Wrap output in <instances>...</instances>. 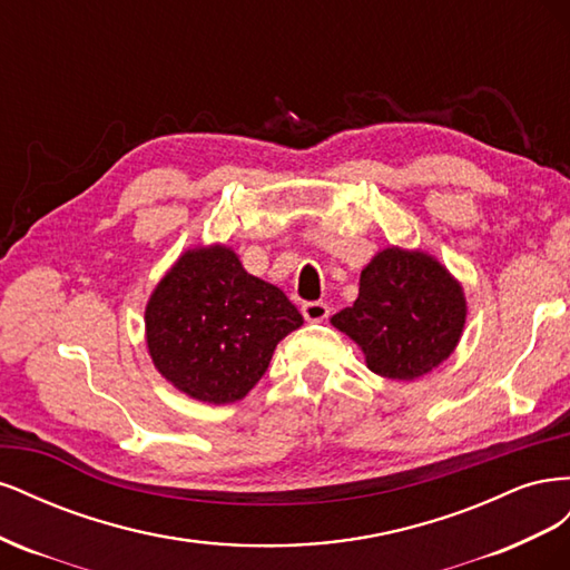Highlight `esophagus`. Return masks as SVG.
I'll use <instances>...</instances> for the list:
<instances>
[{"label":"esophagus","mask_w":570,"mask_h":570,"mask_svg":"<svg viewBox=\"0 0 570 570\" xmlns=\"http://www.w3.org/2000/svg\"><path fill=\"white\" fill-rule=\"evenodd\" d=\"M302 314L306 321L321 323L331 316V306H327L325 302H306V304H302Z\"/></svg>","instance_id":"esophagus-1"}]
</instances>
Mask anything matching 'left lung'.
<instances>
[{
	"label": "left lung",
	"instance_id": "left-lung-1",
	"mask_svg": "<svg viewBox=\"0 0 570 570\" xmlns=\"http://www.w3.org/2000/svg\"><path fill=\"white\" fill-rule=\"evenodd\" d=\"M465 299L446 268L423 252L387 247L361 271L358 297L333 316L366 354L373 373L413 381L456 347Z\"/></svg>",
	"mask_w": 570,
	"mask_h": 570
}]
</instances>
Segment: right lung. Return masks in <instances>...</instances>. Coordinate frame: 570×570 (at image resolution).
I'll return each mask as SVG.
<instances>
[{
    "instance_id": "right-lung-1",
    "label": "right lung",
    "mask_w": 570,
    "mask_h": 570,
    "mask_svg": "<svg viewBox=\"0 0 570 570\" xmlns=\"http://www.w3.org/2000/svg\"><path fill=\"white\" fill-rule=\"evenodd\" d=\"M154 366L180 392L230 404L262 381L275 344L304 323L285 292L249 275L228 247L189 249L145 312Z\"/></svg>"
}]
</instances>
